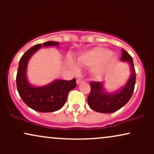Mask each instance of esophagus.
Here are the masks:
<instances>
[{
    "mask_svg": "<svg viewBox=\"0 0 154 154\" xmlns=\"http://www.w3.org/2000/svg\"><path fill=\"white\" fill-rule=\"evenodd\" d=\"M82 82H83V80H82V79H77V81H76V82H77V85L80 84V83H82Z\"/></svg>",
    "mask_w": 154,
    "mask_h": 154,
    "instance_id": "1",
    "label": "esophagus"
}]
</instances>
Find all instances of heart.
<instances>
[{"mask_svg": "<svg viewBox=\"0 0 154 154\" xmlns=\"http://www.w3.org/2000/svg\"><path fill=\"white\" fill-rule=\"evenodd\" d=\"M119 63V56L110 49L95 46L79 54L77 62L68 59V64L75 71H79V66L90 68V73L94 79H99L107 77L115 69Z\"/></svg>", "mask_w": 154, "mask_h": 154, "instance_id": "heart-1", "label": "heart"}]
</instances>
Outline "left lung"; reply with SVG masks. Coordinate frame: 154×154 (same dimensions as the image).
Here are the masks:
<instances>
[{
    "label": "left lung",
    "instance_id": "8db88e82",
    "mask_svg": "<svg viewBox=\"0 0 154 154\" xmlns=\"http://www.w3.org/2000/svg\"><path fill=\"white\" fill-rule=\"evenodd\" d=\"M122 51L121 61L127 62L130 66V77L122 87L113 92H108L104 88L105 82L91 83V90L88 103L89 106L97 112L109 114L119 110L128 103L133 93L136 77L133 60L126 51L122 49Z\"/></svg>",
    "mask_w": 154,
    "mask_h": 154
}]
</instances>
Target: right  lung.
Listing matches in <instances>:
<instances>
[{"label":"right lung","mask_w":154,"mask_h":154,"mask_svg":"<svg viewBox=\"0 0 154 154\" xmlns=\"http://www.w3.org/2000/svg\"><path fill=\"white\" fill-rule=\"evenodd\" d=\"M59 46V42L48 41L30 48L21 58L17 75V86L23 101L33 110L40 112H54L59 110L66 101L69 92L75 89V79L67 81L55 79L45 85L31 84L27 78V66L29 59L42 47Z\"/></svg>","instance_id":"right-lung-1"}]
</instances>
